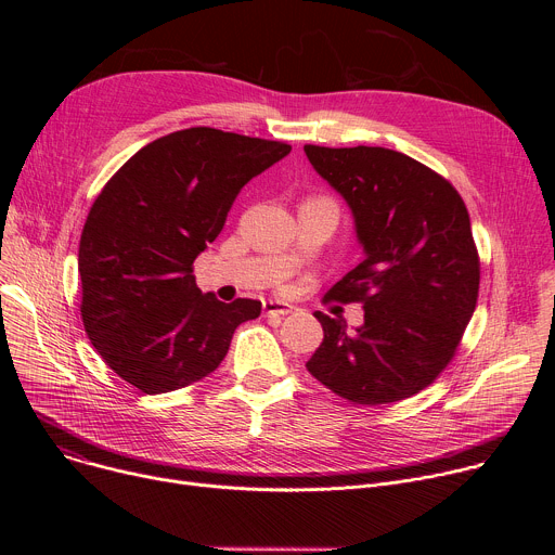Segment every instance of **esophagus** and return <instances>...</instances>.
I'll return each mask as SVG.
<instances>
[{
  "label": "esophagus",
  "instance_id": "1",
  "mask_svg": "<svg viewBox=\"0 0 555 555\" xmlns=\"http://www.w3.org/2000/svg\"><path fill=\"white\" fill-rule=\"evenodd\" d=\"M292 305L289 302H283V300H268V302H263V311L268 313V315H287V313H292Z\"/></svg>",
  "mask_w": 555,
  "mask_h": 555
}]
</instances>
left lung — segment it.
Returning <instances> with one entry per match:
<instances>
[{
  "label": "left lung",
  "mask_w": 555,
  "mask_h": 555,
  "mask_svg": "<svg viewBox=\"0 0 555 555\" xmlns=\"http://www.w3.org/2000/svg\"><path fill=\"white\" fill-rule=\"evenodd\" d=\"M305 155L349 206L364 259L332 289L360 300L364 323L313 311L323 343L307 371L340 398L377 406L411 398L454 356L479 296L467 208L441 176L384 146Z\"/></svg>",
  "instance_id": "left-lung-1"
}]
</instances>
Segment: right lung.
I'll list each match as a JSON object with an SVG mask.
<instances>
[{
	"instance_id": "1",
	"label": "right lung",
	"mask_w": 555,
	"mask_h": 555,
	"mask_svg": "<svg viewBox=\"0 0 555 555\" xmlns=\"http://www.w3.org/2000/svg\"><path fill=\"white\" fill-rule=\"evenodd\" d=\"M285 142L191 127L142 146L96 197L78 248L83 325L101 358L146 395L184 388L225 358L261 300L202 292L193 261L242 189Z\"/></svg>"
}]
</instances>
